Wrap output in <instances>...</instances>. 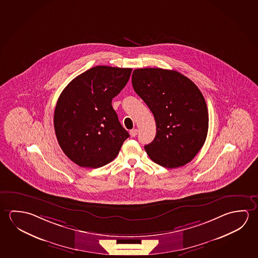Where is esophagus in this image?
Returning <instances> with one entry per match:
<instances>
[{
    "label": "esophagus",
    "instance_id": "34e87169",
    "mask_svg": "<svg viewBox=\"0 0 258 258\" xmlns=\"http://www.w3.org/2000/svg\"><path fill=\"white\" fill-rule=\"evenodd\" d=\"M130 134H131L132 138H134V137L138 135V130H136V128L132 130V131H131V132H130Z\"/></svg>",
    "mask_w": 258,
    "mask_h": 258
}]
</instances>
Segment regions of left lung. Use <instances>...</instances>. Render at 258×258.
<instances>
[{
  "instance_id": "8db88e82",
  "label": "left lung",
  "mask_w": 258,
  "mask_h": 258,
  "mask_svg": "<svg viewBox=\"0 0 258 258\" xmlns=\"http://www.w3.org/2000/svg\"><path fill=\"white\" fill-rule=\"evenodd\" d=\"M132 85L156 119V138L145 146L151 160L166 168L192 160L209 127L206 102L195 83L174 70L140 68L133 71Z\"/></svg>"
}]
</instances>
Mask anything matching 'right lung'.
Masks as SVG:
<instances>
[{"label":"right lung","mask_w":258,"mask_h":258,"mask_svg":"<svg viewBox=\"0 0 258 258\" xmlns=\"http://www.w3.org/2000/svg\"><path fill=\"white\" fill-rule=\"evenodd\" d=\"M131 68L97 66L63 89L54 113L55 136L63 153L81 167L99 168L118 156L130 137L111 106Z\"/></svg>","instance_id":"right-lung-1"}]
</instances>
